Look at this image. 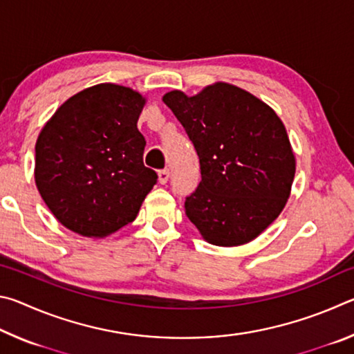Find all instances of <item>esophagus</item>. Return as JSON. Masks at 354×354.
Instances as JSON below:
<instances>
[{
  "mask_svg": "<svg viewBox=\"0 0 354 354\" xmlns=\"http://www.w3.org/2000/svg\"><path fill=\"white\" fill-rule=\"evenodd\" d=\"M169 178H170V171L167 170V169L160 170V171L158 173V181H159L160 184H167V181H169Z\"/></svg>",
  "mask_w": 354,
  "mask_h": 354,
  "instance_id": "34e87169",
  "label": "esophagus"
}]
</instances>
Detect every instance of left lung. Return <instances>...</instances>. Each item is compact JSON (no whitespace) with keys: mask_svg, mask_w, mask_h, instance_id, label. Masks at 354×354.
<instances>
[{"mask_svg":"<svg viewBox=\"0 0 354 354\" xmlns=\"http://www.w3.org/2000/svg\"><path fill=\"white\" fill-rule=\"evenodd\" d=\"M200 158L201 181L185 198L189 220L206 242L248 243L283 211L295 176V154L270 106L227 82L194 97L164 95Z\"/></svg>","mask_w":354,"mask_h":354,"instance_id":"obj_1","label":"left lung"}]
</instances>
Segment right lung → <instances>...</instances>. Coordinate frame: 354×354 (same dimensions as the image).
<instances>
[{"instance_id":"add662e5","label":"right lung","mask_w":354,"mask_h":354,"mask_svg":"<svg viewBox=\"0 0 354 354\" xmlns=\"http://www.w3.org/2000/svg\"><path fill=\"white\" fill-rule=\"evenodd\" d=\"M147 100L118 84L73 95L41 128L34 178L57 221L101 239L133 221L158 181L143 165L145 137L137 120Z\"/></svg>"}]
</instances>
